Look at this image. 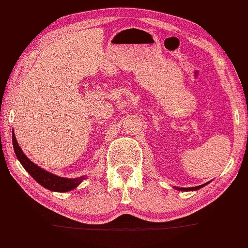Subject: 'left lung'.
<instances>
[{
  "label": "left lung",
  "mask_w": 248,
  "mask_h": 248,
  "mask_svg": "<svg viewBox=\"0 0 248 248\" xmlns=\"http://www.w3.org/2000/svg\"><path fill=\"white\" fill-rule=\"evenodd\" d=\"M207 184L208 183H204V184H202V186H193V187H177V186H175V187H174V189L179 190V191H195V190L201 189V187H203L204 186H207Z\"/></svg>",
  "instance_id": "obj_1"
}]
</instances>
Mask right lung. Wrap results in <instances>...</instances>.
I'll use <instances>...</instances> for the list:
<instances>
[{
	"label": "right lung",
	"mask_w": 248,
	"mask_h": 248,
	"mask_svg": "<svg viewBox=\"0 0 248 248\" xmlns=\"http://www.w3.org/2000/svg\"><path fill=\"white\" fill-rule=\"evenodd\" d=\"M12 142H13V149L16 157L20 160L21 165L24 167V170L37 181L40 186H43L46 189L50 191H55V192H68V191L74 190L75 187L79 186V183L83 180H85V176L75 177V179H66V177H61L55 175L53 173L47 172L44 169H41L38 165H36L33 162L27 157L20 148V146L16 141V138L15 136V132H12Z\"/></svg>",
	"instance_id": "add662e5"
}]
</instances>
